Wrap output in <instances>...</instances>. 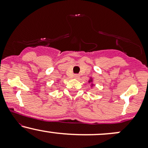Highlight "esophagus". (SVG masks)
I'll return each instance as SVG.
<instances>
[{
  "mask_svg": "<svg viewBox=\"0 0 148 148\" xmlns=\"http://www.w3.org/2000/svg\"><path fill=\"white\" fill-rule=\"evenodd\" d=\"M79 74H74V78H75V79H78V78H79Z\"/></svg>",
  "mask_w": 148,
  "mask_h": 148,
  "instance_id": "34e87169",
  "label": "esophagus"
}]
</instances>
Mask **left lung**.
<instances>
[{
  "label": "left lung",
  "mask_w": 148,
  "mask_h": 148,
  "mask_svg": "<svg viewBox=\"0 0 148 148\" xmlns=\"http://www.w3.org/2000/svg\"><path fill=\"white\" fill-rule=\"evenodd\" d=\"M92 81H93L92 78L90 77V79H89V81H88V83H91V87H92V86H94V84H92Z\"/></svg>",
  "instance_id": "left-lung-1"
}]
</instances>
